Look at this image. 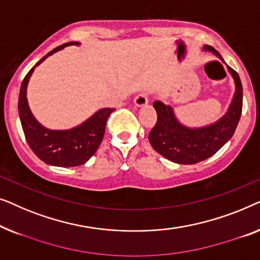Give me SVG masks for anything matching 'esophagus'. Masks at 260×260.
I'll return each mask as SVG.
<instances>
[{
	"mask_svg": "<svg viewBox=\"0 0 260 260\" xmlns=\"http://www.w3.org/2000/svg\"><path fill=\"white\" fill-rule=\"evenodd\" d=\"M148 104V95L147 93H141L139 94L137 98L134 99V105L137 107H142V106H146Z\"/></svg>",
	"mask_w": 260,
	"mask_h": 260,
	"instance_id": "34e87169",
	"label": "esophagus"
}]
</instances>
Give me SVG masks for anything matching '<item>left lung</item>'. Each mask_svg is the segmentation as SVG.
Returning a JSON list of instances; mask_svg holds the SVG:
<instances>
[{
	"label": "left lung",
	"mask_w": 260,
	"mask_h": 260,
	"mask_svg": "<svg viewBox=\"0 0 260 260\" xmlns=\"http://www.w3.org/2000/svg\"><path fill=\"white\" fill-rule=\"evenodd\" d=\"M204 52L213 53L224 62L220 54L211 46H204ZM235 81L236 90L228 111L220 119L203 127H187L179 121L173 108L161 101H154L158 120L148 134L152 147L159 154L175 164L192 165L215 154L233 137L243 108V86L239 75L228 66Z\"/></svg>",
	"instance_id": "obj_1"
}]
</instances>
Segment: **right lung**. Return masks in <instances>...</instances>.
Returning a JSON list of instances; mask_svg holds the SVG:
<instances>
[{
  "mask_svg": "<svg viewBox=\"0 0 260 260\" xmlns=\"http://www.w3.org/2000/svg\"><path fill=\"white\" fill-rule=\"evenodd\" d=\"M79 42H68L53 49L32 67L23 79L19 95V115L25 140L31 151L43 162L50 166L74 167L86 164L94 155L104 139L106 122L114 108H101L71 129H49L42 126L29 108L27 87L34 69L47 57L68 46H79Z\"/></svg>",
  "mask_w": 260,
  "mask_h": 260,
  "instance_id": "add662e5",
  "label": "right lung"
}]
</instances>
